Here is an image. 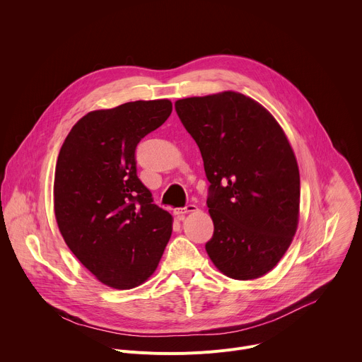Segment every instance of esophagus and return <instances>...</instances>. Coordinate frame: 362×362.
<instances>
[{"mask_svg": "<svg viewBox=\"0 0 362 362\" xmlns=\"http://www.w3.org/2000/svg\"><path fill=\"white\" fill-rule=\"evenodd\" d=\"M197 211V206L196 204H193V203H189V204H186L185 208H176L175 211H173V214L179 218V219H182L186 214H190V212H196Z\"/></svg>", "mask_w": 362, "mask_h": 362, "instance_id": "34e87169", "label": "esophagus"}]
</instances>
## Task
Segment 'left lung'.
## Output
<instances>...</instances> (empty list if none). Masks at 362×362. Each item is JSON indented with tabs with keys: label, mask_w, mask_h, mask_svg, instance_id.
<instances>
[{
	"label": "left lung",
	"mask_w": 362,
	"mask_h": 362,
	"mask_svg": "<svg viewBox=\"0 0 362 362\" xmlns=\"http://www.w3.org/2000/svg\"><path fill=\"white\" fill-rule=\"evenodd\" d=\"M176 113L202 153L214 236L206 252L226 276L256 279L276 267L299 218V170L274 116L235 91L189 97Z\"/></svg>",
	"instance_id": "obj_1"
}]
</instances>
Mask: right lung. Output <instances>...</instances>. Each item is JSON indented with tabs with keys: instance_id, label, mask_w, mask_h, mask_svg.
I'll list each match as a JSON object with an SVG mask.
<instances>
[{
	"instance_id": "1",
	"label": "right lung",
	"mask_w": 362,
	"mask_h": 362,
	"mask_svg": "<svg viewBox=\"0 0 362 362\" xmlns=\"http://www.w3.org/2000/svg\"><path fill=\"white\" fill-rule=\"evenodd\" d=\"M172 113L170 100L130 101L81 117L66 137L54 176L59 229L100 281L132 289L156 271L172 215L137 177L136 147Z\"/></svg>"
}]
</instances>
